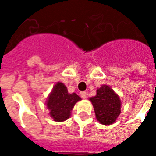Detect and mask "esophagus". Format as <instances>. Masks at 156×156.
Wrapping results in <instances>:
<instances>
[{"instance_id": "esophagus-1", "label": "esophagus", "mask_w": 156, "mask_h": 156, "mask_svg": "<svg viewBox=\"0 0 156 156\" xmlns=\"http://www.w3.org/2000/svg\"><path fill=\"white\" fill-rule=\"evenodd\" d=\"M80 95L81 97L83 98V99H86L87 98V92L86 91H82V92H80Z\"/></svg>"}]
</instances>
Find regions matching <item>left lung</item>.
<instances>
[{
	"label": "left lung",
	"mask_w": 156,
	"mask_h": 156,
	"mask_svg": "<svg viewBox=\"0 0 156 156\" xmlns=\"http://www.w3.org/2000/svg\"><path fill=\"white\" fill-rule=\"evenodd\" d=\"M94 108L95 117L100 124H113L121 114V100L109 86L104 84L96 90V95L89 98Z\"/></svg>",
	"instance_id": "left-lung-1"
}]
</instances>
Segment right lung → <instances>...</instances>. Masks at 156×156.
<instances>
[{
  "label": "right lung",
  "instance_id": "obj_1",
  "mask_svg": "<svg viewBox=\"0 0 156 156\" xmlns=\"http://www.w3.org/2000/svg\"><path fill=\"white\" fill-rule=\"evenodd\" d=\"M81 100L76 93H69L65 84L58 82L53 86L45 105L49 110L48 114L53 121L62 122L70 117L72 109L76 103Z\"/></svg>",
  "mask_w": 156,
  "mask_h": 156
}]
</instances>
